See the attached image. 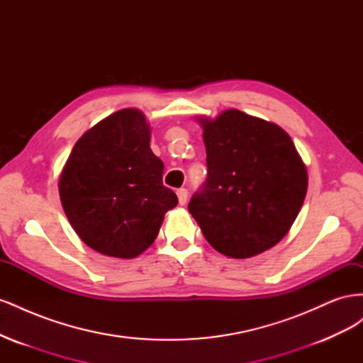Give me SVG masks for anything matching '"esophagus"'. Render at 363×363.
<instances>
[{"label": "esophagus", "mask_w": 363, "mask_h": 363, "mask_svg": "<svg viewBox=\"0 0 363 363\" xmlns=\"http://www.w3.org/2000/svg\"><path fill=\"white\" fill-rule=\"evenodd\" d=\"M177 196H179V203L182 206L186 204V201H188V189H184V188L177 189Z\"/></svg>", "instance_id": "esophagus-1"}]
</instances>
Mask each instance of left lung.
I'll use <instances>...</instances> for the list:
<instances>
[{
    "label": "left lung",
    "instance_id": "8db88e82",
    "mask_svg": "<svg viewBox=\"0 0 363 363\" xmlns=\"http://www.w3.org/2000/svg\"><path fill=\"white\" fill-rule=\"evenodd\" d=\"M207 180L188 206L216 251L247 259L286 236L307 192V171L277 124L228 108L200 118Z\"/></svg>",
    "mask_w": 363,
    "mask_h": 363
}]
</instances>
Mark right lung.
<instances>
[{
	"instance_id": "right-lung-1",
	"label": "right lung",
	"mask_w": 363,
	"mask_h": 363,
	"mask_svg": "<svg viewBox=\"0 0 363 363\" xmlns=\"http://www.w3.org/2000/svg\"><path fill=\"white\" fill-rule=\"evenodd\" d=\"M138 108L104 118L77 140L59 179L63 211L83 242L101 255L133 259L159 235L179 200L162 183L163 162Z\"/></svg>"
}]
</instances>
